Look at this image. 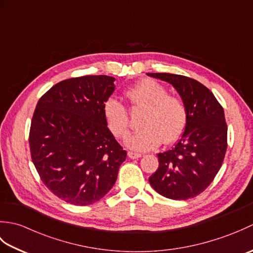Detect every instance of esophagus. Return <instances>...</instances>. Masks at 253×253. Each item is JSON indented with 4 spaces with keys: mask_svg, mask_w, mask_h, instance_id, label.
I'll use <instances>...</instances> for the list:
<instances>
[{
    "mask_svg": "<svg viewBox=\"0 0 253 253\" xmlns=\"http://www.w3.org/2000/svg\"><path fill=\"white\" fill-rule=\"evenodd\" d=\"M127 155H128V158H130V159H132V160L141 158V154H140V153H136V152H131V151L128 152Z\"/></svg>",
    "mask_w": 253,
    "mask_h": 253,
    "instance_id": "esophagus-1",
    "label": "esophagus"
}]
</instances>
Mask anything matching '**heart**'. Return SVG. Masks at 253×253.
<instances>
[{"instance_id":"b5f03b06","label":"heart","mask_w":253,"mask_h":253,"mask_svg":"<svg viewBox=\"0 0 253 253\" xmlns=\"http://www.w3.org/2000/svg\"><path fill=\"white\" fill-rule=\"evenodd\" d=\"M124 95L132 110L142 109L140 130L126 138L127 147L133 151H149L161 142L171 144L184 133L187 126V109L180 98L169 94L164 85L153 79H142L125 90ZM103 116L109 130L117 138L128 131L130 122L128 111L120 101L110 98L103 104Z\"/></svg>"}]
</instances>
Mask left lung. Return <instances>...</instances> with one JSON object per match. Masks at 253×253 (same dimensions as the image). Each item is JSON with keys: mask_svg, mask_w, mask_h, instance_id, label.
<instances>
[{"mask_svg": "<svg viewBox=\"0 0 253 253\" xmlns=\"http://www.w3.org/2000/svg\"><path fill=\"white\" fill-rule=\"evenodd\" d=\"M147 75L173 85L188 114L179 141L171 150L158 154L159 168L149 182L165 198H195L207 189L223 164L227 149L224 110L211 91L195 79L168 73Z\"/></svg>", "mask_w": 253, "mask_h": 253, "instance_id": "obj_1", "label": "left lung"}]
</instances>
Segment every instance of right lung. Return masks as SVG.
<instances>
[{"instance_id":"add662e5","label":"right lung","mask_w":253,"mask_h":253,"mask_svg":"<svg viewBox=\"0 0 253 253\" xmlns=\"http://www.w3.org/2000/svg\"><path fill=\"white\" fill-rule=\"evenodd\" d=\"M114 82L106 75L63 80L41 96L32 116L29 146L38 174L47 189L74 206L103 198L126 160L103 116Z\"/></svg>"}]
</instances>
